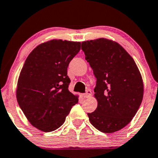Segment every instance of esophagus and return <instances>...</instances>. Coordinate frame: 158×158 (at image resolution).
I'll return each instance as SVG.
<instances>
[{
	"instance_id": "1",
	"label": "esophagus",
	"mask_w": 158,
	"mask_h": 158,
	"mask_svg": "<svg viewBox=\"0 0 158 158\" xmlns=\"http://www.w3.org/2000/svg\"><path fill=\"white\" fill-rule=\"evenodd\" d=\"M91 96V91L90 90H87L85 94H83V97L87 98H89L90 96Z\"/></svg>"
}]
</instances>
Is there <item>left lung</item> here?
<instances>
[{"instance_id": "left-lung-1", "label": "left lung", "mask_w": 158, "mask_h": 158, "mask_svg": "<svg viewBox=\"0 0 158 158\" xmlns=\"http://www.w3.org/2000/svg\"><path fill=\"white\" fill-rule=\"evenodd\" d=\"M85 60L96 78V110L91 124L105 133L117 132L132 121L143 96V83L135 62L116 42L105 38L81 43Z\"/></svg>"}]
</instances>
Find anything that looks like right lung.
<instances>
[{"label": "right lung", "instance_id": "add662e5", "mask_svg": "<svg viewBox=\"0 0 158 158\" xmlns=\"http://www.w3.org/2000/svg\"><path fill=\"white\" fill-rule=\"evenodd\" d=\"M80 42L51 40L37 45L26 58L18 81V104L31 125L43 132L63 124L78 96L68 90L70 62Z\"/></svg>", "mask_w": 158, "mask_h": 158}]
</instances>
